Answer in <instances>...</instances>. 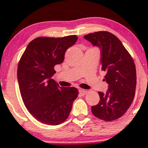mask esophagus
<instances>
[{
  "label": "esophagus",
  "mask_w": 148,
  "mask_h": 148,
  "mask_svg": "<svg viewBox=\"0 0 148 148\" xmlns=\"http://www.w3.org/2000/svg\"><path fill=\"white\" fill-rule=\"evenodd\" d=\"M87 93H88V91L86 90H84V89H81V90H79V94L82 95V96H84V95H86Z\"/></svg>",
  "instance_id": "34e87169"
}]
</instances>
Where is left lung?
<instances>
[{"mask_svg": "<svg viewBox=\"0 0 148 148\" xmlns=\"http://www.w3.org/2000/svg\"><path fill=\"white\" fill-rule=\"evenodd\" d=\"M100 48L102 71L108 90L98 92L100 102L92 106L97 118L112 121L122 116L130 107L136 88V69L133 58L118 38L110 32L100 31L84 36Z\"/></svg>", "mask_w": 148, "mask_h": 148, "instance_id": "left-lung-1", "label": "left lung"}]
</instances>
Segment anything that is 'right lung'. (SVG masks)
I'll return each instance as SVG.
<instances>
[{
	"mask_svg": "<svg viewBox=\"0 0 148 148\" xmlns=\"http://www.w3.org/2000/svg\"><path fill=\"white\" fill-rule=\"evenodd\" d=\"M75 35L62 38L38 37L30 42L20 58L17 79L23 102L40 122L61 124L69 117L78 90L61 88L51 79L54 66L62 63L66 50L75 43Z\"/></svg>",
	"mask_w": 148,
	"mask_h": 148,
	"instance_id": "right-lung-1",
	"label": "right lung"
}]
</instances>
